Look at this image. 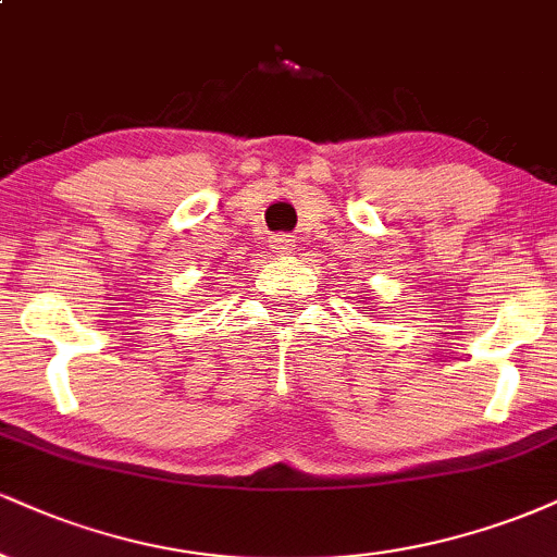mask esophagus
Segmentation results:
<instances>
[{
    "mask_svg": "<svg viewBox=\"0 0 557 557\" xmlns=\"http://www.w3.org/2000/svg\"><path fill=\"white\" fill-rule=\"evenodd\" d=\"M270 248L277 253V257H290L293 248H296V240H293L290 235H274L270 240Z\"/></svg>",
    "mask_w": 557,
    "mask_h": 557,
    "instance_id": "34e87169",
    "label": "esophagus"
}]
</instances>
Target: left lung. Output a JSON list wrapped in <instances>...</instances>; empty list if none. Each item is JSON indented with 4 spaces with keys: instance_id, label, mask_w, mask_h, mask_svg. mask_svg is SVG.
Returning a JSON list of instances; mask_svg holds the SVG:
<instances>
[{
    "instance_id": "left-lung-1",
    "label": "left lung",
    "mask_w": 557,
    "mask_h": 557,
    "mask_svg": "<svg viewBox=\"0 0 557 557\" xmlns=\"http://www.w3.org/2000/svg\"><path fill=\"white\" fill-rule=\"evenodd\" d=\"M363 309H367V306H363ZM372 311H374V309H372Z\"/></svg>"
}]
</instances>
